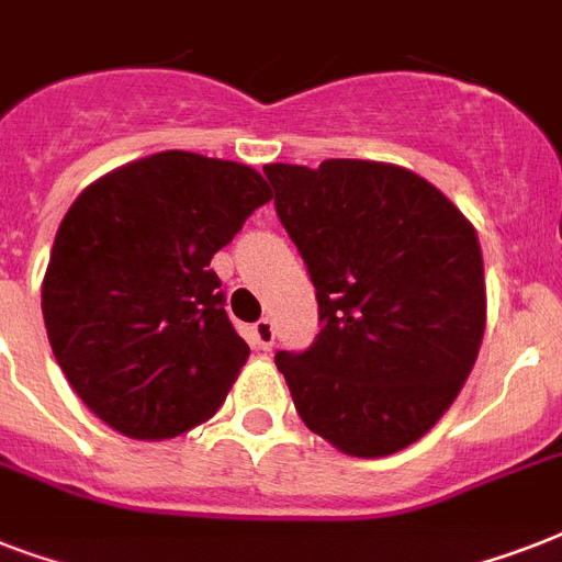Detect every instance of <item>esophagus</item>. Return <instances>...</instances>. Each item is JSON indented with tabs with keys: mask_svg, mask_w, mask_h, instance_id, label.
I'll return each instance as SVG.
<instances>
[{
	"mask_svg": "<svg viewBox=\"0 0 562 562\" xmlns=\"http://www.w3.org/2000/svg\"><path fill=\"white\" fill-rule=\"evenodd\" d=\"M250 338H254L256 350H271L273 347V324L268 317H262L259 324L250 326Z\"/></svg>",
	"mask_w": 562,
	"mask_h": 562,
	"instance_id": "1",
	"label": "esophagus"
}]
</instances>
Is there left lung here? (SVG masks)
<instances>
[{"mask_svg":"<svg viewBox=\"0 0 562 562\" xmlns=\"http://www.w3.org/2000/svg\"><path fill=\"white\" fill-rule=\"evenodd\" d=\"M265 175L321 308L315 344L277 352L300 419L352 458L408 449L479 359V233L435 183L393 162H271Z\"/></svg>","mask_w":562,"mask_h":562,"instance_id":"left-lung-1","label":"left lung"}]
</instances>
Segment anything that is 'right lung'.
Masks as SVG:
<instances>
[{
  "mask_svg": "<svg viewBox=\"0 0 562 562\" xmlns=\"http://www.w3.org/2000/svg\"><path fill=\"white\" fill-rule=\"evenodd\" d=\"M268 201L256 169L192 151L125 162L75 198L43 277V321L101 423L169 440L221 408L250 347L210 259Z\"/></svg>",
  "mask_w": 562,
  "mask_h": 562,
  "instance_id": "right-lung-1",
  "label": "right lung"
}]
</instances>
